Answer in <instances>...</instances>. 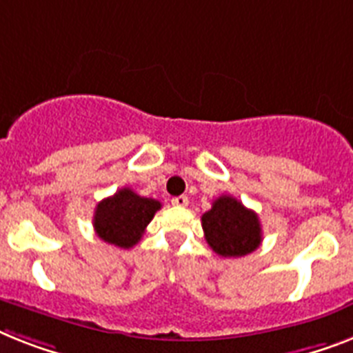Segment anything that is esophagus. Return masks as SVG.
<instances>
[{"instance_id":"esophagus-1","label":"esophagus","mask_w":353,"mask_h":353,"mask_svg":"<svg viewBox=\"0 0 353 353\" xmlns=\"http://www.w3.org/2000/svg\"><path fill=\"white\" fill-rule=\"evenodd\" d=\"M171 203H173V205H176V208H185V205L189 203V198L185 196V194H180V196L171 198Z\"/></svg>"}]
</instances>
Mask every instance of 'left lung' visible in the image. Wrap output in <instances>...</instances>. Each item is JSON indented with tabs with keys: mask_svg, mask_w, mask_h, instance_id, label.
Returning <instances> with one entry per match:
<instances>
[{
	"mask_svg": "<svg viewBox=\"0 0 353 353\" xmlns=\"http://www.w3.org/2000/svg\"><path fill=\"white\" fill-rule=\"evenodd\" d=\"M202 227L209 247L225 258L250 254L261 243L258 214L227 194L216 198L212 208L203 212Z\"/></svg>",
	"mask_w": 353,
	"mask_h": 353,
	"instance_id": "obj_1",
	"label": "left lung"
}]
</instances>
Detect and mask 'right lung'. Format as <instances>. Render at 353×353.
Masks as SVG:
<instances>
[{
  "label": "right lung",
  "mask_w": 353,
  "mask_h": 353,
  "mask_svg": "<svg viewBox=\"0 0 353 353\" xmlns=\"http://www.w3.org/2000/svg\"><path fill=\"white\" fill-rule=\"evenodd\" d=\"M160 208L162 203L155 198L141 196L130 188L119 189L113 196L97 203L93 212V229L106 243L130 249L141 241L145 227Z\"/></svg>",
  "instance_id": "obj_1"
}]
</instances>
